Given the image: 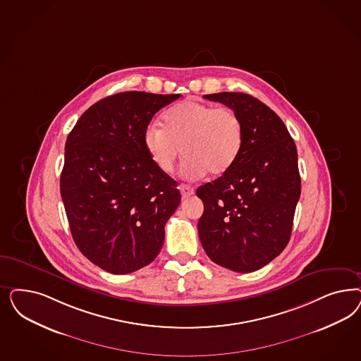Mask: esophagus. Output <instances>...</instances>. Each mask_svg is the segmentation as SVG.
<instances>
[{
    "label": "esophagus",
    "instance_id": "obj_1",
    "mask_svg": "<svg viewBox=\"0 0 361 361\" xmlns=\"http://www.w3.org/2000/svg\"><path fill=\"white\" fill-rule=\"evenodd\" d=\"M179 191L183 198H188V197L194 195V192H195V190L188 185H179Z\"/></svg>",
    "mask_w": 361,
    "mask_h": 361
}]
</instances>
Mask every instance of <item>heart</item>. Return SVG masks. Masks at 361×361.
Returning a JSON list of instances; mask_svg holds the SVG:
<instances>
[{
	"instance_id": "1",
	"label": "heart",
	"mask_w": 361,
	"mask_h": 361,
	"mask_svg": "<svg viewBox=\"0 0 361 361\" xmlns=\"http://www.w3.org/2000/svg\"><path fill=\"white\" fill-rule=\"evenodd\" d=\"M245 143L240 116L230 107L183 101L162 116V128L150 125L143 133V146L152 164L171 174L180 155V171L187 179H199L209 173L221 176L238 161Z\"/></svg>"
}]
</instances>
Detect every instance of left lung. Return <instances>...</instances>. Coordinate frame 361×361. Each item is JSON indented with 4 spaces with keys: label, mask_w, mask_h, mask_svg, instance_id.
Listing matches in <instances>:
<instances>
[{
    "label": "left lung",
    "mask_w": 361,
    "mask_h": 361,
    "mask_svg": "<svg viewBox=\"0 0 361 361\" xmlns=\"http://www.w3.org/2000/svg\"><path fill=\"white\" fill-rule=\"evenodd\" d=\"M203 97L238 113L245 143L228 173L197 190L204 204L199 239L214 263L252 272L290 242L302 190L296 146L278 114L252 95L224 92Z\"/></svg>",
    "instance_id": "8db88e82"
}]
</instances>
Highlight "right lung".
<instances>
[{
  "label": "right lung",
  "instance_id": "add662e5",
  "mask_svg": "<svg viewBox=\"0 0 361 361\" xmlns=\"http://www.w3.org/2000/svg\"><path fill=\"white\" fill-rule=\"evenodd\" d=\"M180 94L125 92L90 106L70 131L61 197L78 250L123 275L150 264L178 209L176 182L152 164L143 133Z\"/></svg>",
  "mask_w": 361,
  "mask_h": 361
}]
</instances>
